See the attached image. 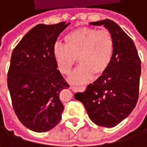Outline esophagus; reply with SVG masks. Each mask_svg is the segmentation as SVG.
Returning a JSON list of instances; mask_svg holds the SVG:
<instances>
[{
	"label": "esophagus",
	"instance_id": "esophagus-1",
	"mask_svg": "<svg viewBox=\"0 0 147 147\" xmlns=\"http://www.w3.org/2000/svg\"><path fill=\"white\" fill-rule=\"evenodd\" d=\"M71 88L73 90L74 92H76V91H78V90H82V91H84L86 88H85V87H76V86L71 85Z\"/></svg>",
	"mask_w": 147,
	"mask_h": 147
}]
</instances>
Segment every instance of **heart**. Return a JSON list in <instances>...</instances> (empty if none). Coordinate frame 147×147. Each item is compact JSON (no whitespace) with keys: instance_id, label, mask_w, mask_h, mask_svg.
<instances>
[{"instance_id":"heart-1","label":"heart","mask_w":147,"mask_h":147,"mask_svg":"<svg viewBox=\"0 0 147 147\" xmlns=\"http://www.w3.org/2000/svg\"><path fill=\"white\" fill-rule=\"evenodd\" d=\"M65 46L54 45L53 53L61 74L71 72L76 59L81 64L71 77L75 83H85L94 74L102 75L109 67L114 52V39L105 29L82 27L65 35Z\"/></svg>"}]
</instances>
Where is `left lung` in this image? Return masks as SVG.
I'll return each mask as SVG.
<instances>
[{"instance_id":"8db88e82","label":"left lung","mask_w":147,"mask_h":147,"mask_svg":"<svg viewBox=\"0 0 147 147\" xmlns=\"http://www.w3.org/2000/svg\"><path fill=\"white\" fill-rule=\"evenodd\" d=\"M104 25L114 39V52L108 69L75 99L83 104L97 125L111 128L126 118L135 107L140 92V59L133 40L112 20L92 22Z\"/></svg>"}]
</instances>
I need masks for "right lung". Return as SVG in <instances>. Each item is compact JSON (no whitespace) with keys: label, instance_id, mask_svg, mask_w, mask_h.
<instances>
[{"label":"right lung","instance_id":"1","mask_svg":"<svg viewBox=\"0 0 147 147\" xmlns=\"http://www.w3.org/2000/svg\"><path fill=\"white\" fill-rule=\"evenodd\" d=\"M69 24H40L32 28L13 51L7 87L18 120L35 132H46L60 121L64 105L60 92L70 85L57 70L53 49Z\"/></svg>","mask_w":147,"mask_h":147}]
</instances>
